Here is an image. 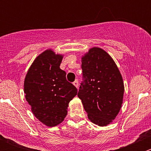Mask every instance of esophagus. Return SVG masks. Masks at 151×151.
<instances>
[{
  "instance_id": "obj_1",
  "label": "esophagus",
  "mask_w": 151,
  "mask_h": 151,
  "mask_svg": "<svg viewBox=\"0 0 151 151\" xmlns=\"http://www.w3.org/2000/svg\"><path fill=\"white\" fill-rule=\"evenodd\" d=\"M73 85H74V86L76 87V88H78V86H79V83H78V81H77V80H76L74 82V83H73Z\"/></svg>"
}]
</instances>
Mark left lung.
I'll use <instances>...</instances> for the list:
<instances>
[{
    "label": "left lung",
    "mask_w": 151,
    "mask_h": 151,
    "mask_svg": "<svg viewBox=\"0 0 151 151\" xmlns=\"http://www.w3.org/2000/svg\"><path fill=\"white\" fill-rule=\"evenodd\" d=\"M83 81L77 96L88 119L106 126L116 118L123 104L124 85L111 56L99 47L90 49L82 58Z\"/></svg>",
    "instance_id": "1"
}]
</instances>
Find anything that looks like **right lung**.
<instances>
[{
  "instance_id": "obj_1",
  "label": "right lung",
  "mask_w": 151,
  "mask_h": 151,
  "mask_svg": "<svg viewBox=\"0 0 151 151\" xmlns=\"http://www.w3.org/2000/svg\"><path fill=\"white\" fill-rule=\"evenodd\" d=\"M63 55L52 50L41 53L29 68L24 82L25 99L33 115L49 127L62 123L67 115L68 103L77 89L66 80L60 69Z\"/></svg>"
}]
</instances>
